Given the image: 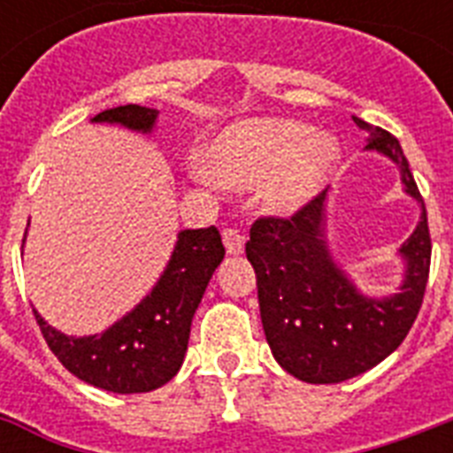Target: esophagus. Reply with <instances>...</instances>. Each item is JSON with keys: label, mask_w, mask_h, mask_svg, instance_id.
<instances>
[{"label": "esophagus", "mask_w": 453, "mask_h": 453, "mask_svg": "<svg viewBox=\"0 0 453 453\" xmlns=\"http://www.w3.org/2000/svg\"><path fill=\"white\" fill-rule=\"evenodd\" d=\"M223 244H226V251L230 256H240L244 251V237L233 227L223 230Z\"/></svg>", "instance_id": "34e87169"}]
</instances>
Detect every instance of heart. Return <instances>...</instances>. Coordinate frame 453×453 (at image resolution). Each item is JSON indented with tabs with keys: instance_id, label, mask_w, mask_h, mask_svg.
<instances>
[{
	"instance_id": "obj_1",
	"label": "heart",
	"mask_w": 453,
	"mask_h": 453,
	"mask_svg": "<svg viewBox=\"0 0 453 453\" xmlns=\"http://www.w3.org/2000/svg\"><path fill=\"white\" fill-rule=\"evenodd\" d=\"M341 148L294 119H244L230 124L202 150V171L226 188L261 183V202L275 216L303 211L334 176Z\"/></svg>"
}]
</instances>
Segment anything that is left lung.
Listing matches in <instances>:
<instances>
[{"label": "left lung", "instance_id": "left-lung-1", "mask_svg": "<svg viewBox=\"0 0 453 453\" xmlns=\"http://www.w3.org/2000/svg\"><path fill=\"white\" fill-rule=\"evenodd\" d=\"M352 119L369 131L365 150L400 169L402 190L418 202L421 219L397 249L404 265L397 294L380 298L359 289L331 254L326 192L291 219L251 226L247 258L256 270L263 331L280 366L305 383H341L383 362L407 338L428 284V216L400 141Z\"/></svg>", "mask_w": 453, "mask_h": 453}]
</instances>
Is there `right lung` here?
I'll return each instance as SVG.
<instances>
[{
	"instance_id": "right-lung-1",
	"label": "right lung",
	"mask_w": 453,
	"mask_h": 453,
	"mask_svg": "<svg viewBox=\"0 0 453 453\" xmlns=\"http://www.w3.org/2000/svg\"><path fill=\"white\" fill-rule=\"evenodd\" d=\"M157 117L159 110L117 105L98 112L91 122L152 134ZM223 256L226 247L213 226L180 230L155 287L108 329L91 336H67L35 310L39 329L60 365L88 386L119 395L150 393L169 383L183 365L192 317Z\"/></svg>"
}]
</instances>
